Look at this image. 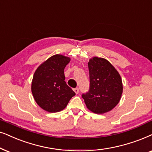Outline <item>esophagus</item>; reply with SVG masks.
Here are the masks:
<instances>
[{"label":"esophagus","mask_w":152,"mask_h":152,"mask_svg":"<svg viewBox=\"0 0 152 152\" xmlns=\"http://www.w3.org/2000/svg\"><path fill=\"white\" fill-rule=\"evenodd\" d=\"M74 92L76 93V94H78V93L79 92V90H78V88H74Z\"/></svg>","instance_id":"1"}]
</instances>
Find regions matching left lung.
I'll list each match as a JSON object with an SVG mask.
<instances>
[{"label": "left lung", "mask_w": 152, "mask_h": 152, "mask_svg": "<svg viewBox=\"0 0 152 152\" xmlns=\"http://www.w3.org/2000/svg\"><path fill=\"white\" fill-rule=\"evenodd\" d=\"M90 90L82 95L89 110L104 114L113 110L120 102L123 92L122 78L108 60L93 57L88 62Z\"/></svg>", "instance_id": "obj_1"}]
</instances>
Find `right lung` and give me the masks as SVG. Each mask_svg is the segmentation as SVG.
<instances>
[{
	"mask_svg": "<svg viewBox=\"0 0 152 152\" xmlns=\"http://www.w3.org/2000/svg\"><path fill=\"white\" fill-rule=\"evenodd\" d=\"M70 60L66 56L56 54L40 64L33 75L31 91L34 99L47 112L62 110L76 94L64 81V69Z\"/></svg>",
	"mask_w": 152,
	"mask_h": 152,
	"instance_id": "add662e5",
	"label": "right lung"
}]
</instances>
